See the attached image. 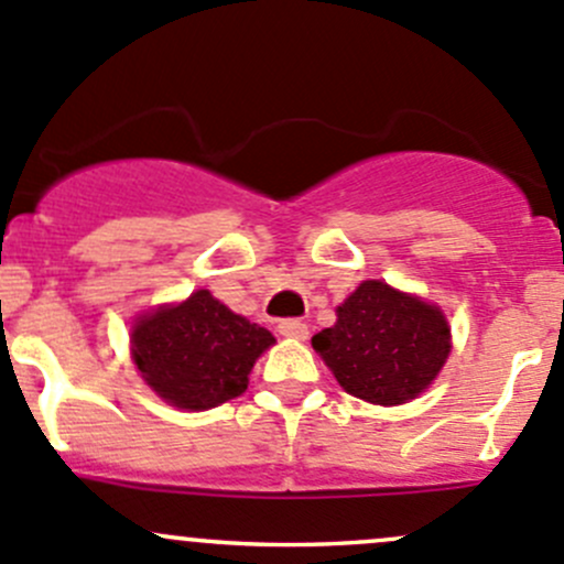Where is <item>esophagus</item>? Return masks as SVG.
Masks as SVG:
<instances>
[{
  "instance_id": "obj_1",
  "label": "esophagus",
  "mask_w": 564,
  "mask_h": 564,
  "mask_svg": "<svg viewBox=\"0 0 564 564\" xmlns=\"http://www.w3.org/2000/svg\"><path fill=\"white\" fill-rule=\"evenodd\" d=\"M278 333L286 335V338L303 340L308 335V324L300 322V318H283V322H278Z\"/></svg>"
}]
</instances>
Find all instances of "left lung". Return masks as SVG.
Segmentation results:
<instances>
[{
    "mask_svg": "<svg viewBox=\"0 0 564 564\" xmlns=\"http://www.w3.org/2000/svg\"><path fill=\"white\" fill-rule=\"evenodd\" d=\"M311 344L349 395L395 406L434 382L451 355V329L434 305L366 281Z\"/></svg>",
    "mask_w": 564,
    "mask_h": 564,
    "instance_id": "1",
    "label": "left lung"
}]
</instances>
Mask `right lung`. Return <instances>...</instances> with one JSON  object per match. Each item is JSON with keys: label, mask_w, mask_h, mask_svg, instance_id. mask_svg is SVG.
I'll list each match as a JSON object with an SVG mask.
<instances>
[{"label": "right lung", "mask_w": 564, "mask_h": 564, "mask_svg": "<svg viewBox=\"0 0 564 564\" xmlns=\"http://www.w3.org/2000/svg\"><path fill=\"white\" fill-rule=\"evenodd\" d=\"M130 344L144 382L172 406L198 412L242 395L256 357L275 338L202 289L174 308L141 316Z\"/></svg>", "instance_id": "1"}]
</instances>
